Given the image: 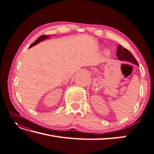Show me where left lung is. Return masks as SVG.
Listing matches in <instances>:
<instances>
[{"instance_id":"8db88e82","label":"left lung","mask_w":154,"mask_h":154,"mask_svg":"<svg viewBox=\"0 0 154 154\" xmlns=\"http://www.w3.org/2000/svg\"><path fill=\"white\" fill-rule=\"evenodd\" d=\"M116 57L118 60H125L133 63L137 66H139V64L133 57V55L131 54L129 50L125 49V47H123L122 45H119L118 46V49L116 51Z\"/></svg>"}]
</instances>
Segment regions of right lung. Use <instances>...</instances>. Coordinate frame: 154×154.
<instances>
[{"instance_id": "right-lung-1", "label": "right lung", "mask_w": 154, "mask_h": 154, "mask_svg": "<svg viewBox=\"0 0 154 154\" xmlns=\"http://www.w3.org/2000/svg\"><path fill=\"white\" fill-rule=\"evenodd\" d=\"M48 37H49V36H47V35H42V36H39L36 41H35L33 43H32V44L30 45V46L29 47H32V46H34V45H36V44H38V43H39L40 42H42V41H43V39H47V38H48Z\"/></svg>"}]
</instances>
